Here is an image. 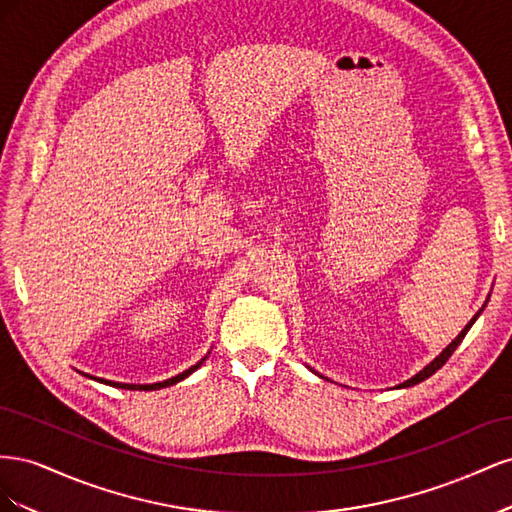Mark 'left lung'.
Here are the masks:
<instances>
[{"label": "left lung", "mask_w": 512, "mask_h": 512, "mask_svg": "<svg viewBox=\"0 0 512 512\" xmlns=\"http://www.w3.org/2000/svg\"><path fill=\"white\" fill-rule=\"evenodd\" d=\"M487 301H489V297H487ZM487 301H485V305H487ZM485 305L478 309V312H476V316H474V318H472V320H470V322L466 324V327H463V331H461V333H459V335H457V337L453 339V342H451V344H448V346H446V348H444V350H442V352H440V354L436 356V359H433V361H431L429 365H425V367H423L421 371H418V374H414V376H412L410 380H406V382H401V384H397V389H408V386H414V384H418V382H423V380H427L429 376H433V374H436V371H438V369H440V367H442V365H444V363L448 361V356H451V354H453V352L457 350V346L461 344V339H463V337H466V333H468V331L472 329V324L476 322V318L480 316V312H483V309H485ZM309 369H312V367H309ZM312 371H314V369H312ZM314 374H316L318 378H322V380H329V378H324V376H320V374H318V371H314Z\"/></svg>", "instance_id": "obj_1"}]
</instances>
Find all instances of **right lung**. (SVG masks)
Wrapping results in <instances>:
<instances>
[{
    "instance_id": "add662e5",
    "label": "right lung",
    "mask_w": 512,
    "mask_h": 512,
    "mask_svg": "<svg viewBox=\"0 0 512 512\" xmlns=\"http://www.w3.org/2000/svg\"><path fill=\"white\" fill-rule=\"evenodd\" d=\"M207 354H211V352H207ZM205 361H207V356H205V359H200L196 365H192L190 369L181 371V374H177V376H173V378H168V380H162V382H153V384H126V382H115V380H104V378L89 376V374H83V371H79V374H83V376L89 378V380H96V382H102V384H108V386H115V389H126V391H158V389H166V386H173V384L185 380L190 374H194V371H196L200 365H203Z\"/></svg>"
}]
</instances>
